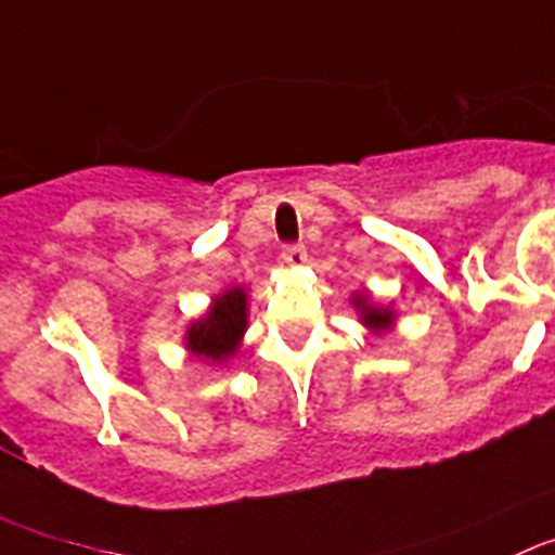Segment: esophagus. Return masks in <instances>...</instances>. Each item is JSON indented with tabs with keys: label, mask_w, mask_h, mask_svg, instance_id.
Segmentation results:
<instances>
[{
	"label": "esophagus",
	"mask_w": 555,
	"mask_h": 555,
	"mask_svg": "<svg viewBox=\"0 0 555 555\" xmlns=\"http://www.w3.org/2000/svg\"><path fill=\"white\" fill-rule=\"evenodd\" d=\"M282 262L284 266L295 268V266H304L307 262V248L301 243H295V246H284L282 248Z\"/></svg>",
	"instance_id": "34e87169"
}]
</instances>
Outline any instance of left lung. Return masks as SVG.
Masks as SVG:
<instances>
[{
    "label": "left lung",
    "mask_w": 555,
    "mask_h": 555,
    "mask_svg": "<svg viewBox=\"0 0 555 555\" xmlns=\"http://www.w3.org/2000/svg\"><path fill=\"white\" fill-rule=\"evenodd\" d=\"M350 304H353L356 314H359V323L364 325L370 334H388V331L397 325V312L391 309V304H388V307L377 304L370 295V289H356V293L350 295Z\"/></svg>",
    "instance_id": "left-lung-1"
}]
</instances>
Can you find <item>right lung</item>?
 Here are the masks:
<instances>
[{
	"label": "right lung",
	"mask_w": 555,
	"mask_h": 555,
	"mask_svg": "<svg viewBox=\"0 0 555 555\" xmlns=\"http://www.w3.org/2000/svg\"><path fill=\"white\" fill-rule=\"evenodd\" d=\"M248 328V293L237 287L224 289L210 301L205 314L191 320L185 328L183 345L191 359L207 364H224L237 353L243 334Z\"/></svg>",
	"instance_id": "obj_1"
}]
</instances>
